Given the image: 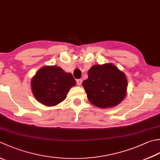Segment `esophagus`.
I'll list each match as a JSON object with an SVG mask.
<instances>
[{"label": "esophagus", "instance_id": "34e87169", "mask_svg": "<svg viewBox=\"0 0 160 160\" xmlns=\"http://www.w3.org/2000/svg\"><path fill=\"white\" fill-rule=\"evenodd\" d=\"M76 83L78 86H80L82 84V80L81 79H78L76 80Z\"/></svg>", "mask_w": 160, "mask_h": 160}]
</instances>
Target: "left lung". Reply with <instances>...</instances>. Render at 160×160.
I'll list each match as a JSON object with an SVG mask.
<instances>
[{"label":"left lung","mask_w":160,"mask_h":160,"mask_svg":"<svg viewBox=\"0 0 160 160\" xmlns=\"http://www.w3.org/2000/svg\"><path fill=\"white\" fill-rule=\"evenodd\" d=\"M82 86L92 104L101 109L111 108L120 104L127 95L128 80L113 64H96L89 70Z\"/></svg>","instance_id":"1"}]
</instances>
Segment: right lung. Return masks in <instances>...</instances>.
Returning <instances> with one entry per match:
<instances>
[{
  "mask_svg": "<svg viewBox=\"0 0 160 160\" xmlns=\"http://www.w3.org/2000/svg\"><path fill=\"white\" fill-rule=\"evenodd\" d=\"M76 80L71 73L57 66L41 68L31 80V89L34 98L48 107L58 105L67 98Z\"/></svg>",
  "mask_w": 160,
  "mask_h": 160,
  "instance_id": "obj_1",
  "label": "right lung"
}]
</instances>
